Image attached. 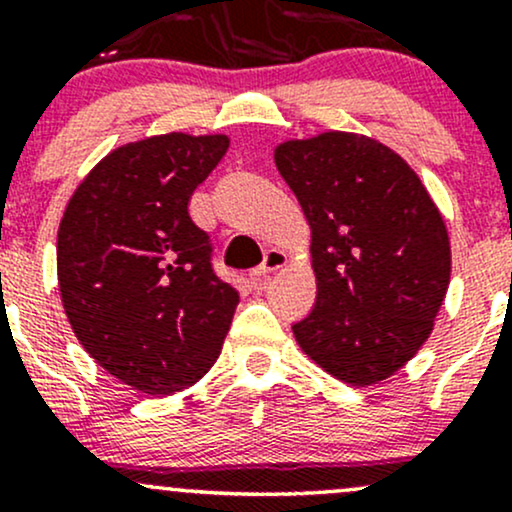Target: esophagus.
Returning <instances> with one entry per match:
<instances>
[{
  "mask_svg": "<svg viewBox=\"0 0 512 512\" xmlns=\"http://www.w3.org/2000/svg\"><path fill=\"white\" fill-rule=\"evenodd\" d=\"M284 267H289V255H286L284 250H276V248L267 250V255H264V262L255 269V272H252V281H255L257 286H262L264 281L269 279V276H272L274 272H279V269H284Z\"/></svg>",
  "mask_w": 512,
  "mask_h": 512,
  "instance_id": "34e87169",
  "label": "esophagus"
}]
</instances>
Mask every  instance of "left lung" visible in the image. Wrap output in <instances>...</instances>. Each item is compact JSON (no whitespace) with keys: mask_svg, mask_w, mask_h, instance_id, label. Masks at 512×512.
Segmentation results:
<instances>
[{"mask_svg":"<svg viewBox=\"0 0 512 512\" xmlns=\"http://www.w3.org/2000/svg\"><path fill=\"white\" fill-rule=\"evenodd\" d=\"M274 163L310 228L315 308L293 325L303 354L349 385H375L419 354L450 286L438 204L395 149L356 132L286 139Z\"/></svg>","mask_w":512,"mask_h":512,"instance_id":"obj_1","label":"left lung"}]
</instances>
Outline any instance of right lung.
<instances>
[{
  "label": "right lung",
  "instance_id": "right-lung-1",
  "mask_svg": "<svg viewBox=\"0 0 512 512\" xmlns=\"http://www.w3.org/2000/svg\"><path fill=\"white\" fill-rule=\"evenodd\" d=\"M228 134L168 132L101 158L57 231V284L86 354L144 395H175L221 354L240 301L211 269L190 197Z\"/></svg>",
  "mask_w": 512,
  "mask_h": 512
}]
</instances>
